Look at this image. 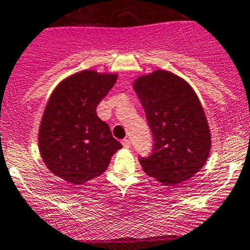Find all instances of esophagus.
<instances>
[{
  "label": "esophagus",
  "instance_id": "1",
  "mask_svg": "<svg viewBox=\"0 0 250 250\" xmlns=\"http://www.w3.org/2000/svg\"><path fill=\"white\" fill-rule=\"evenodd\" d=\"M121 144H123V146L125 147V148H130V147H131V141H130L129 139H124L123 141H121Z\"/></svg>",
  "mask_w": 250,
  "mask_h": 250
}]
</instances>
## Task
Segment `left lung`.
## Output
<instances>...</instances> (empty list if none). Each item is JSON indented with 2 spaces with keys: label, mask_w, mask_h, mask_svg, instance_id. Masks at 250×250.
Returning <instances> with one entry per match:
<instances>
[{
  "label": "left lung",
  "mask_w": 250,
  "mask_h": 250,
  "mask_svg": "<svg viewBox=\"0 0 250 250\" xmlns=\"http://www.w3.org/2000/svg\"><path fill=\"white\" fill-rule=\"evenodd\" d=\"M153 135V149L140 157L142 169L165 185H177L208 161L211 135L194 89L174 73L157 70L134 83Z\"/></svg>",
  "instance_id": "8db88e82"
}]
</instances>
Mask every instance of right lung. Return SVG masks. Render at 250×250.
Wrapping results in <instances>:
<instances>
[{"label":"right lung","mask_w":250,"mask_h":250,"mask_svg":"<svg viewBox=\"0 0 250 250\" xmlns=\"http://www.w3.org/2000/svg\"><path fill=\"white\" fill-rule=\"evenodd\" d=\"M118 75L85 70L63 80L52 92L39 129L45 166L72 184H84L105 172L121 144L98 118L97 106Z\"/></svg>","instance_id":"1"}]
</instances>
